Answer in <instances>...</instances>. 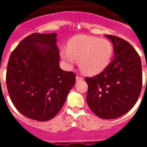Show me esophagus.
<instances>
[{
	"mask_svg": "<svg viewBox=\"0 0 147 147\" xmlns=\"http://www.w3.org/2000/svg\"><path fill=\"white\" fill-rule=\"evenodd\" d=\"M76 81H77V82H78V81H80V80H83V78H82V77L78 76H77L76 77Z\"/></svg>",
	"mask_w": 147,
	"mask_h": 147,
	"instance_id": "34e87169",
	"label": "esophagus"
}]
</instances>
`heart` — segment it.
Segmentation results:
<instances>
[{"label": "heart", "mask_w": 147, "mask_h": 147, "mask_svg": "<svg viewBox=\"0 0 147 147\" xmlns=\"http://www.w3.org/2000/svg\"><path fill=\"white\" fill-rule=\"evenodd\" d=\"M60 55L67 67H73L76 61H79L81 71L93 76L108 67L113 56V45L106 39L77 35L71 39L67 49H62Z\"/></svg>", "instance_id": "b5f03b06"}]
</instances>
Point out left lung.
Listing matches in <instances>:
<instances>
[{
	"mask_svg": "<svg viewBox=\"0 0 147 147\" xmlns=\"http://www.w3.org/2000/svg\"><path fill=\"white\" fill-rule=\"evenodd\" d=\"M113 45V59L102 72L86 78V102L96 116L115 119L127 113L142 89V63L139 54L125 40L105 35Z\"/></svg>",
	"mask_w": 147,
	"mask_h": 147,
	"instance_id": "left-lung-1",
	"label": "left lung"
}]
</instances>
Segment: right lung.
I'll return each mask as SVG.
<instances>
[{
    "mask_svg": "<svg viewBox=\"0 0 147 147\" xmlns=\"http://www.w3.org/2000/svg\"><path fill=\"white\" fill-rule=\"evenodd\" d=\"M57 33L30 34L22 40L8 61L6 84L19 112L47 121L63 107L76 75L60 67Z\"/></svg>",
    "mask_w": 147,
    "mask_h": 147,
    "instance_id": "1",
    "label": "right lung"
}]
</instances>
